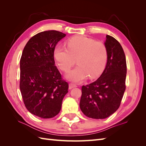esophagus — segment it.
Masks as SVG:
<instances>
[{"label":"esophagus","mask_w":146,"mask_h":146,"mask_svg":"<svg viewBox=\"0 0 146 146\" xmlns=\"http://www.w3.org/2000/svg\"><path fill=\"white\" fill-rule=\"evenodd\" d=\"M75 87H77V85H75V84H74V83H69V90H71Z\"/></svg>","instance_id":"esophagus-1"}]
</instances>
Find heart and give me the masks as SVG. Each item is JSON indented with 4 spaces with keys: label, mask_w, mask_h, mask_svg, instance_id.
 Returning a JSON list of instances; mask_svg holds the SVG:
<instances>
[{
    "label": "heart",
    "mask_w": 146,
    "mask_h": 146,
    "mask_svg": "<svg viewBox=\"0 0 146 146\" xmlns=\"http://www.w3.org/2000/svg\"><path fill=\"white\" fill-rule=\"evenodd\" d=\"M67 48L56 46L54 56L60 68L68 72L76 63L78 64L67 75L69 80L78 82L89 76L90 78L99 77L107 64L108 52L104 43L85 36L69 39Z\"/></svg>",
    "instance_id": "obj_1"
}]
</instances>
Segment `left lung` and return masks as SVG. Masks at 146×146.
I'll return each mask as SVG.
<instances>
[{"label":"left lung","instance_id":"left-lung-1","mask_svg":"<svg viewBox=\"0 0 146 146\" xmlns=\"http://www.w3.org/2000/svg\"><path fill=\"white\" fill-rule=\"evenodd\" d=\"M105 46L107 63L96 81L82 87L80 108L88 117L105 119L115 112L121 105L125 90L127 64L121 45L115 38L107 35Z\"/></svg>","mask_w":146,"mask_h":146}]
</instances>
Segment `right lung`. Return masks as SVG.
Here are the masks:
<instances>
[{
    "label": "right lung",
    "instance_id": "1",
    "mask_svg": "<svg viewBox=\"0 0 146 146\" xmlns=\"http://www.w3.org/2000/svg\"><path fill=\"white\" fill-rule=\"evenodd\" d=\"M66 34L56 30L39 33L31 38L20 60V90L25 107L44 119L60 111L68 92V83L55 65L54 48Z\"/></svg>",
    "mask_w": 146,
    "mask_h": 146
}]
</instances>
